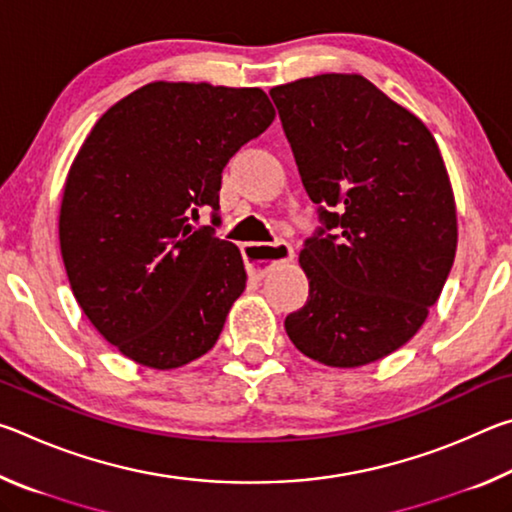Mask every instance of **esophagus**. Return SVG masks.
<instances>
[{"mask_svg": "<svg viewBox=\"0 0 512 512\" xmlns=\"http://www.w3.org/2000/svg\"><path fill=\"white\" fill-rule=\"evenodd\" d=\"M241 253H244V262L250 277H264L277 262H287L293 257V248L287 241H273V244H250L241 246Z\"/></svg>", "mask_w": 512, "mask_h": 512, "instance_id": "34e87169", "label": "esophagus"}]
</instances>
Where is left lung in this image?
<instances>
[{
    "mask_svg": "<svg viewBox=\"0 0 512 512\" xmlns=\"http://www.w3.org/2000/svg\"><path fill=\"white\" fill-rule=\"evenodd\" d=\"M320 228L300 250L305 307L293 345L334 368L379 361L411 341L456 255V205L422 121L359 74L271 90Z\"/></svg>",
    "mask_w": 512,
    "mask_h": 512,
    "instance_id": "left-lung-1",
    "label": "left lung"
}]
</instances>
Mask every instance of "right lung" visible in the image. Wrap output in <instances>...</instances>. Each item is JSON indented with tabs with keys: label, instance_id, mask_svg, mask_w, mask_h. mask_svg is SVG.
Returning a JSON list of instances; mask_svg holds the SVG:
<instances>
[{
	"label": "right lung",
	"instance_id": "1",
	"mask_svg": "<svg viewBox=\"0 0 512 512\" xmlns=\"http://www.w3.org/2000/svg\"><path fill=\"white\" fill-rule=\"evenodd\" d=\"M259 88L155 81L115 103L69 169L60 253L83 314L142 366L203 357L246 289L239 248L221 223V173L273 124Z\"/></svg>",
	"mask_w": 512,
	"mask_h": 512
}]
</instances>
